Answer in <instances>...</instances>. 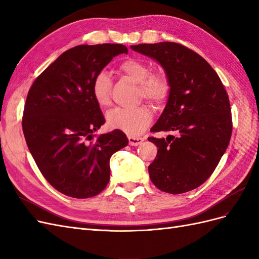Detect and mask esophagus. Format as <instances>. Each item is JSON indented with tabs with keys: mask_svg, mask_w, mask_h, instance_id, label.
Wrapping results in <instances>:
<instances>
[{
	"mask_svg": "<svg viewBox=\"0 0 259 259\" xmlns=\"http://www.w3.org/2000/svg\"><path fill=\"white\" fill-rule=\"evenodd\" d=\"M144 138L143 137H135V136H132L130 135L128 136V143L131 146H139L140 144H142L144 142Z\"/></svg>",
	"mask_w": 259,
	"mask_h": 259,
	"instance_id": "1",
	"label": "esophagus"
}]
</instances>
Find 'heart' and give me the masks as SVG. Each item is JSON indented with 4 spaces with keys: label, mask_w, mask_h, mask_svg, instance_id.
<instances>
[{
    "label": "heart",
    "mask_w": 259,
    "mask_h": 259,
    "mask_svg": "<svg viewBox=\"0 0 259 259\" xmlns=\"http://www.w3.org/2000/svg\"><path fill=\"white\" fill-rule=\"evenodd\" d=\"M120 70L139 84L137 98L144 99L155 108L166 103L170 92L167 77L162 73H151V68L138 59H127L120 65ZM92 95L101 108L110 105L111 79L108 72L101 70L95 74L91 85ZM152 120L151 109L140 105L132 109L114 108L107 114V124L112 130H120L132 136H137L147 128Z\"/></svg>",
    "instance_id": "obj_1"
}]
</instances>
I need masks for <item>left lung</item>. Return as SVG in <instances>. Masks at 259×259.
<instances>
[{"label":"left lung","instance_id":"obj_1","mask_svg":"<svg viewBox=\"0 0 259 259\" xmlns=\"http://www.w3.org/2000/svg\"><path fill=\"white\" fill-rule=\"evenodd\" d=\"M156 60L170 84L165 108L149 137L158 154L148 166L151 182L167 193L195 189L213 174L229 145L232 117L229 97L215 70L199 54L174 42L132 45Z\"/></svg>","mask_w":259,"mask_h":259}]
</instances>
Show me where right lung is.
I'll use <instances>...</instances> for the list:
<instances>
[{
	"label": "right lung",
	"instance_id": "add662e5",
	"mask_svg": "<svg viewBox=\"0 0 259 259\" xmlns=\"http://www.w3.org/2000/svg\"><path fill=\"white\" fill-rule=\"evenodd\" d=\"M127 52L122 44L77 45L62 53L29 90L22 116L27 146L44 178L68 197L86 199L103 191L111 155L128 144L120 130L94 139L106 120L91 91L95 74Z\"/></svg>",
	"mask_w": 259,
	"mask_h": 259
}]
</instances>
